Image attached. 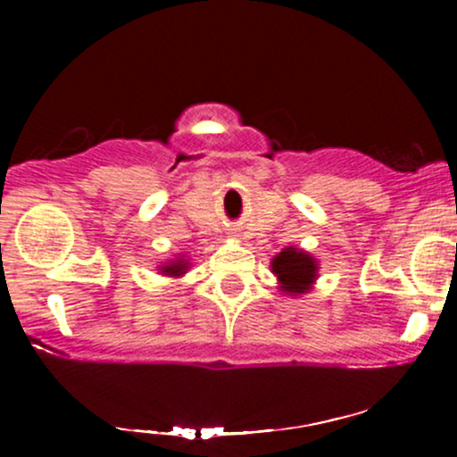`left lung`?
<instances>
[{"instance_id":"left-lung-1","label":"left lung","mask_w":457,"mask_h":457,"mask_svg":"<svg viewBox=\"0 0 457 457\" xmlns=\"http://www.w3.org/2000/svg\"><path fill=\"white\" fill-rule=\"evenodd\" d=\"M316 270L318 266L312 255L292 249V246L283 249L272 260V272L281 281V287L287 295H303V292L309 290V286L316 279Z\"/></svg>"}]
</instances>
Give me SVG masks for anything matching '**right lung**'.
<instances>
[{
	"instance_id": "add662e5",
	"label": "right lung",
	"mask_w": 457,
	"mask_h": 457,
	"mask_svg": "<svg viewBox=\"0 0 457 457\" xmlns=\"http://www.w3.org/2000/svg\"><path fill=\"white\" fill-rule=\"evenodd\" d=\"M185 270H187V262H182V260L171 262L170 266H162V272H165V275L178 277V275H182V272H185Z\"/></svg>"
}]
</instances>
